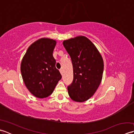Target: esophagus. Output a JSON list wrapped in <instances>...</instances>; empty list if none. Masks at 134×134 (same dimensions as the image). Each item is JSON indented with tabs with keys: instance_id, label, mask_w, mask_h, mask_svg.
Returning <instances> with one entry per match:
<instances>
[{
	"instance_id": "esophagus-1",
	"label": "esophagus",
	"mask_w": 134,
	"mask_h": 134,
	"mask_svg": "<svg viewBox=\"0 0 134 134\" xmlns=\"http://www.w3.org/2000/svg\"><path fill=\"white\" fill-rule=\"evenodd\" d=\"M59 71H60V74L62 75L63 74V70L62 69H60Z\"/></svg>"
}]
</instances>
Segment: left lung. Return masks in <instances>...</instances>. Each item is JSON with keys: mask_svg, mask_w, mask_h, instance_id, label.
Masks as SVG:
<instances>
[{"mask_svg": "<svg viewBox=\"0 0 134 134\" xmlns=\"http://www.w3.org/2000/svg\"><path fill=\"white\" fill-rule=\"evenodd\" d=\"M63 44L73 66V81L67 87L69 95L73 101L85 102L94 95L102 81L103 59L95 45L85 36L64 40Z\"/></svg>", "mask_w": 134, "mask_h": 134, "instance_id": "8db88e82", "label": "left lung"}]
</instances>
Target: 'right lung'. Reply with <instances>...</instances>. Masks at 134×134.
<instances>
[{
    "instance_id": "obj_1",
    "label": "right lung",
    "mask_w": 134,
    "mask_h": 134,
    "mask_svg": "<svg viewBox=\"0 0 134 134\" xmlns=\"http://www.w3.org/2000/svg\"><path fill=\"white\" fill-rule=\"evenodd\" d=\"M56 45L53 39L40 38L30 45L22 58V79L28 90L36 97L50 96L62 78L53 56Z\"/></svg>"
}]
</instances>
